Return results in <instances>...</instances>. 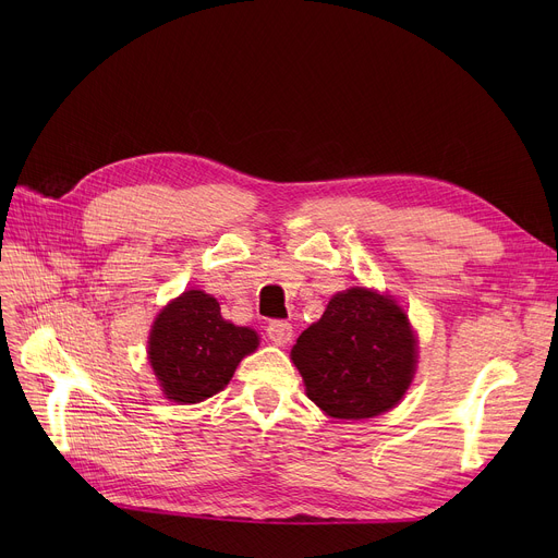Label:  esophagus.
Masks as SVG:
<instances>
[{
	"instance_id": "esophagus-1",
	"label": "esophagus",
	"mask_w": 558,
	"mask_h": 558,
	"mask_svg": "<svg viewBox=\"0 0 558 558\" xmlns=\"http://www.w3.org/2000/svg\"><path fill=\"white\" fill-rule=\"evenodd\" d=\"M267 336L274 344H287L293 340V327L287 320H271L267 325Z\"/></svg>"
}]
</instances>
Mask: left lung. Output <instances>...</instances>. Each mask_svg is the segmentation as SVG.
I'll return each mask as SVG.
<instances>
[{"mask_svg":"<svg viewBox=\"0 0 558 558\" xmlns=\"http://www.w3.org/2000/svg\"><path fill=\"white\" fill-rule=\"evenodd\" d=\"M415 338L392 300L355 287L338 293L325 315L298 338L291 360L308 400L338 420L386 413L411 386Z\"/></svg>","mask_w":558,"mask_h":558,"instance_id":"1","label":"left lung"}]
</instances>
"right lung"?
<instances>
[{
    "instance_id": "add662e5",
    "label": "right lung",
    "mask_w": 558,
    "mask_h": 558,
    "mask_svg": "<svg viewBox=\"0 0 558 558\" xmlns=\"http://www.w3.org/2000/svg\"><path fill=\"white\" fill-rule=\"evenodd\" d=\"M256 347V331L222 320L216 298L192 289L156 317L147 353L166 397L196 404L222 390Z\"/></svg>"
}]
</instances>
